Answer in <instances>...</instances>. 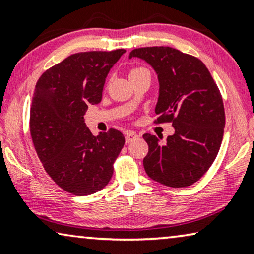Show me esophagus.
<instances>
[{
  "mask_svg": "<svg viewBox=\"0 0 254 254\" xmlns=\"http://www.w3.org/2000/svg\"><path fill=\"white\" fill-rule=\"evenodd\" d=\"M137 138H138V134L135 133L134 131H127V133H126V141L127 142L133 141Z\"/></svg>",
  "mask_w": 254,
  "mask_h": 254,
  "instance_id": "1",
  "label": "esophagus"
}]
</instances>
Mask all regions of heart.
Listing matches in <instances>:
<instances>
[{"label":"heart","instance_id":"b5f03b06","mask_svg":"<svg viewBox=\"0 0 254 254\" xmlns=\"http://www.w3.org/2000/svg\"><path fill=\"white\" fill-rule=\"evenodd\" d=\"M141 72H149V71L147 69H145V67H134V69H132L130 71V76H133V74H138Z\"/></svg>","mask_w":254,"mask_h":254}]
</instances>
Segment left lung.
Masks as SVG:
<instances>
[{
  "label": "left lung",
  "mask_w": 254,
  "mask_h": 254,
  "mask_svg": "<svg viewBox=\"0 0 254 254\" xmlns=\"http://www.w3.org/2000/svg\"><path fill=\"white\" fill-rule=\"evenodd\" d=\"M147 62L158 74L156 123L173 122L175 133L160 141L145 133L146 174L166 187H190L219 153L226 124L221 93L205 64L171 47L133 49L128 59Z\"/></svg>",
  "instance_id": "1"
}]
</instances>
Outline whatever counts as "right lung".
I'll list each match as a JSON object with an SVG mask.
<instances>
[{
	"label": "right lung",
	"instance_id": "1",
	"mask_svg": "<svg viewBox=\"0 0 254 254\" xmlns=\"http://www.w3.org/2000/svg\"><path fill=\"white\" fill-rule=\"evenodd\" d=\"M126 49L70 55L45 71L32 99L30 131L45 170L64 191L95 193L109 183L124 135L115 128L93 135L88 105L101 101L106 78Z\"/></svg>",
	"mask_w": 254,
	"mask_h": 254
}]
</instances>
